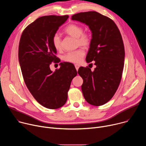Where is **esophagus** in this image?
Listing matches in <instances>:
<instances>
[{
    "instance_id": "obj_1",
    "label": "esophagus",
    "mask_w": 146,
    "mask_h": 146,
    "mask_svg": "<svg viewBox=\"0 0 146 146\" xmlns=\"http://www.w3.org/2000/svg\"><path fill=\"white\" fill-rule=\"evenodd\" d=\"M74 66H75V68H76V70H78V68H80V65H78V64H75L74 65Z\"/></svg>"
}]
</instances>
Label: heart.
Wrapping results in <instances>:
<instances>
[{
  "label": "heart",
  "mask_w": 146,
  "mask_h": 146,
  "mask_svg": "<svg viewBox=\"0 0 146 146\" xmlns=\"http://www.w3.org/2000/svg\"><path fill=\"white\" fill-rule=\"evenodd\" d=\"M64 32L69 35L77 38V43L80 46L87 47L91 43V36L87 33H83V28L77 24H72L67 26ZM52 43L54 48L59 50L61 48V38L58 33H55L52 37ZM85 51L79 48L77 50L66 53L64 56V60L71 63H80L85 55Z\"/></svg>",
  "instance_id": "heart-1"
}]
</instances>
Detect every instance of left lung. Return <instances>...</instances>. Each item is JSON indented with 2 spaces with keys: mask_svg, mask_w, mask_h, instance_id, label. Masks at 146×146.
I'll return each instance as SVG.
<instances>
[{
  "mask_svg": "<svg viewBox=\"0 0 146 146\" xmlns=\"http://www.w3.org/2000/svg\"><path fill=\"white\" fill-rule=\"evenodd\" d=\"M88 25L92 38L86 56L87 63L95 61L96 68L80 67L81 90L86 101L102 106L114 96L120 83L124 65L125 50L120 32L113 21L96 11L79 13L72 16Z\"/></svg>",
  "mask_w": 146,
  "mask_h": 146,
  "instance_id": "8db88e82",
  "label": "left lung"
}]
</instances>
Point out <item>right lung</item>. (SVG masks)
<instances>
[{
  "mask_svg": "<svg viewBox=\"0 0 146 146\" xmlns=\"http://www.w3.org/2000/svg\"><path fill=\"white\" fill-rule=\"evenodd\" d=\"M68 17H41L24 30L19 41L18 59L25 84L37 102L50 109L65 105L71 81L77 74L69 62H61L55 72L50 68L52 62H59L52 37Z\"/></svg>",
  "mask_w": 146,
  "mask_h": 146,
  "instance_id": "obj_1",
  "label": "right lung"
}]
</instances>
